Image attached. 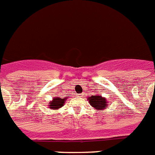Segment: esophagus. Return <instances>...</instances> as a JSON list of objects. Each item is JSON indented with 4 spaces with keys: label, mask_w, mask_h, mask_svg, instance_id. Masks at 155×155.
<instances>
[{
    "label": "esophagus",
    "mask_w": 155,
    "mask_h": 155,
    "mask_svg": "<svg viewBox=\"0 0 155 155\" xmlns=\"http://www.w3.org/2000/svg\"><path fill=\"white\" fill-rule=\"evenodd\" d=\"M78 96H82V94H78Z\"/></svg>",
    "instance_id": "1"
}]
</instances>
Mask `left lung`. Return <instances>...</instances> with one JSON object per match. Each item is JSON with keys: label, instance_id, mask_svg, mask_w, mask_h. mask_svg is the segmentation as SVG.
Wrapping results in <instances>:
<instances>
[{"label": "left lung", "instance_id": "8db88e82", "mask_svg": "<svg viewBox=\"0 0 155 155\" xmlns=\"http://www.w3.org/2000/svg\"><path fill=\"white\" fill-rule=\"evenodd\" d=\"M89 99V104L96 110H104L107 107V100L101 96H92Z\"/></svg>", "mask_w": 155, "mask_h": 155}]
</instances>
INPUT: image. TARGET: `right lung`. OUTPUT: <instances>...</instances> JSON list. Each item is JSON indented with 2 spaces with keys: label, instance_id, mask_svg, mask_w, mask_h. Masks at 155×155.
I'll return each instance as SVG.
<instances>
[{
  "label": "right lung",
  "instance_id": "obj_1",
  "mask_svg": "<svg viewBox=\"0 0 155 155\" xmlns=\"http://www.w3.org/2000/svg\"><path fill=\"white\" fill-rule=\"evenodd\" d=\"M65 103V99H59V98H54L53 100L49 103V107L51 109H58L63 107Z\"/></svg>",
  "mask_w": 155,
  "mask_h": 155
}]
</instances>
